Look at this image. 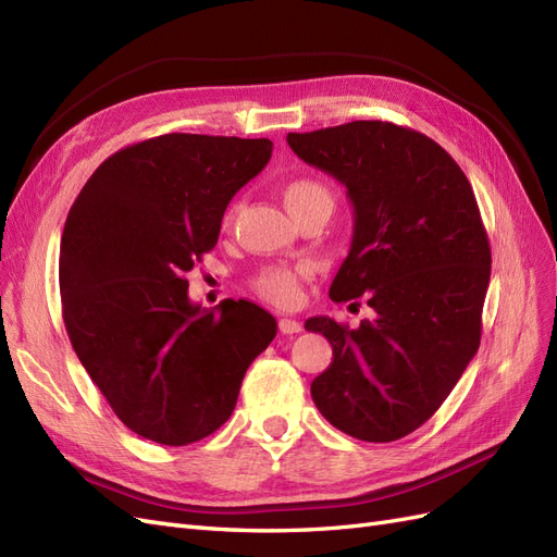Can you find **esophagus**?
<instances>
[{"mask_svg": "<svg viewBox=\"0 0 557 557\" xmlns=\"http://www.w3.org/2000/svg\"><path fill=\"white\" fill-rule=\"evenodd\" d=\"M278 330L283 334H297V332H301V323H299V320H295V318H281L278 320Z\"/></svg>", "mask_w": 557, "mask_h": 557, "instance_id": "1", "label": "esophagus"}]
</instances>
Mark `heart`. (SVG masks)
<instances>
[{
  "label": "heart",
  "mask_w": 557,
  "mask_h": 557,
  "mask_svg": "<svg viewBox=\"0 0 557 557\" xmlns=\"http://www.w3.org/2000/svg\"><path fill=\"white\" fill-rule=\"evenodd\" d=\"M283 201L285 207H288V211L297 215L299 211L315 205H332V195L320 181L301 176L285 183ZM230 221H232V211H227L225 215V225H230ZM252 285H256L258 295L264 297L267 301H272V305L290 307L295 305V299L299 295V272L288 267H267L256 278H252Z\"/></svg>",
  "instance_id": "obj_1"
}]
</instances>
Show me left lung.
<instances>
[{"mask_svg": "<svg viewBox=\"0 0 557 557\" xmlns=\"http://www.w3.org/2000/svg\"><path fill=\"white\" fill-rule=\"evenodd\" d=\"M288 144L346 185L356 215L330 297L374 309L358 330L307 320L332 344L311 397L336 430L397 442L442 407L481 344L491 244L474 190L440 144L393 123L290 132Z\"/></svg>", "mask_w": 557, "mask_h": 557, "instance_id": "1", "label": "left lung"}]
</instances>
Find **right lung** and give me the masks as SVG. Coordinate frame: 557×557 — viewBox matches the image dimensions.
Listing matches in <instances>:
<instances>
[{"label": "right lung", "mask_w": 557, "mask_h": 557, "mask_svg": "<svg viewBox=\"0 0 557 557\" xmlns=\"http://www.w3.org/2000/svg\"><path fill=\"white\" fill-rule=\"evenodd\" d=\"M272 148L178 132L132 144L97 166L66 215V334L113 413L144 440L188 446L213 434L276 336L274 315L252 301L193 305L185 278Z\"/></svg>", "instance_id": "right-lung-1"}]
</instances>
